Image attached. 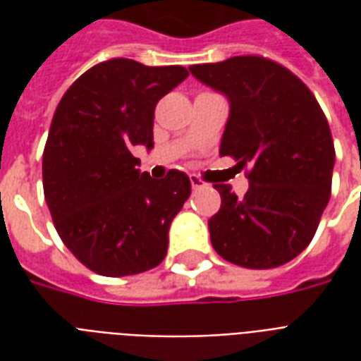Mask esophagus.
I'll list each match as a JSON object with an SVG mask.
<instances>
[{
	"instance_id": "esophagus-1",
	"label": "esophagus",
	"mask_w": 361,
	"mask_h": 361,
	"mask_svg": "<svg viewBox=\"0 0 361 361\" xmlns=\"http://www.w3.org/2000/svg\"><path fill=\"white\" fill-rule=\"evenodd\" d=\"M189 180H191V188H193V189L207 188V183H204V181L201 180L199 176H195V173H193V176H189Z\"/></svg>"
}]
</instances>
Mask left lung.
<instances>
[{"mask_svg":"<svg viewBox=\"0 0 361 361\" xmlns=\"http://www.w3.org/2000/svg\"><path fill=\"white\" fill-rule=\"evenodd\" d=\"M189 71L230 100L220 157L247 170L243 197L216 183L220 211L209 220L220 257L274 269L302 253L331 199L334 145L325 114L302 79L263 56H235Z\"/></svg>","mask_w":361,"mask_h":361,"instance_id":"8db88e82","label":"left lung"}]
</instances>
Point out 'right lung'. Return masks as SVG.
I'll return each mask as SVG.
<instances>
[{"label": "right lung", "instance_id": "right-lung-1", "mask_svg": "<svg viewBox=\"0 0 361 361\" xmlns=\"http://www.w3.org/2000/svg\"><path fill=\"white\" fill-rule=\"evenodd\" d=\"M189 71L114 58L96 63L59 100L42 157L44 197L67 250L102 276L158 267L168 230L191 193L183 172H139L137 145L152 149L158 100Z\"/></svg>", "mask_w": 361, "mask_h": 361}]
</instances>
